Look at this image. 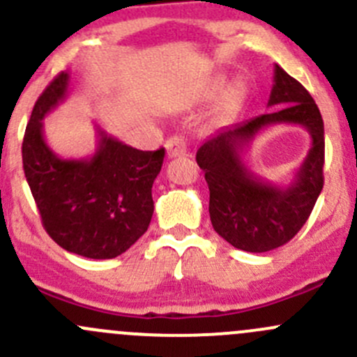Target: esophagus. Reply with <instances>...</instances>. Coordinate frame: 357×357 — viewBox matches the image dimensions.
I'll return each mask as SVG.
<instances>
[{"label":"esophagus","instance_id":"esophagus-1","mask_svg":"<svg viewBox=\"0 0 357 357\" xmlns=\"http://www.w3.org/2000/svg\"><path fill=\"white\" fill-rule=\"evenodd\" d=\"M165 149H167V157L176 158L186 155V142L183 136H172L165 142Z\"/></svg>","mask_w":357,"mask_h":357}]
</instances>
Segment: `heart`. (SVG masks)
Masks as SVG:
<instances>
[{
  "label": "heart",
  "mask_w": 357,
  "mask_h": 357,
  "mask_svg": "<svg viewBox=\"0 0 357 357\" xmlns=\"http://www.w3.org/2000/svg\"><path fill=\"white\" fill-rule=\"evenodd\" d=\"M219 86H221V81H215L214 84H212L211 91H215ZM242 98H243L242 84L229 86V88L225 91V95L221 96V100H219V105L218 109H215V119H218L219 122L229 121V119L235 115V112L238 110L240 103H242Z\"/></svg>",
  "instance_id": "b5f03b06"
}]
</instances>
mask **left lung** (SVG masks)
I'll list each match as a JSON object with an SVG mask.
<instances>
[{
    "instance_id": "1",
    "label": "left lung",
    "mask_w": 357,
    "mask_h": 357,
    "mask_svg": "<svg viewBox=\"0 0 357 357\" xmlns=\"http://www.w3.org/2000/svg\"><path fill=\"white\" fill-rule=\"evenodd\" d=\"M266 114L219 129L197 152L211 192L208 214L215 233L245 252H268L290 242L305 225L323 190L325 128L307 89L275 66ZM276 123L302 125L312 149L290 185L280 187L254 175L245 162L253 138Z\"/></svg>"
}]
</instances>
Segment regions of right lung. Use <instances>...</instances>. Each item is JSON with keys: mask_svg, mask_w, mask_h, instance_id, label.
<instances>
[{"mask_svg": "<svg viewBox=\"0 0 357 357\" xmlns=\"http://www.w3.org/2000/svg\"><path fill=\"white\" fill-rule=\"evenodd\" d=\"M68 82V72L56 75L32 109L22 143L25 178L46 233L60 247L88 259H114L149 229L152 186L165 152L132 149L96 124L91 157L56 155L45 139L43 119L66 100Z\"/></svg>", "mask_w": 357, "mask_h": 357, "instance_id": "add662e5", "label": "right lung"}]
</instances>
